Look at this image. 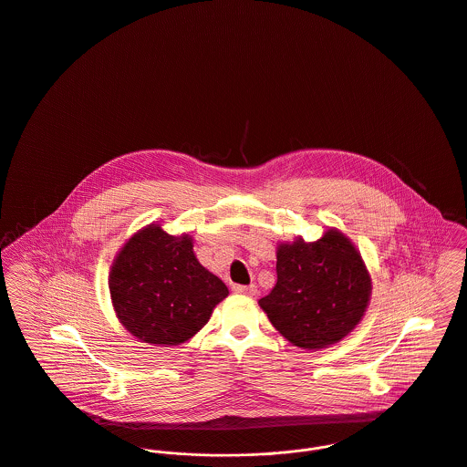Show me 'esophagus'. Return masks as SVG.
I'll return each instance as SVG.
<instances>
[{"label": "esophagus", "instance_id": "1", "mask_svg": "<svg viewBox=\"0 0 467 467\" xmlns=\"http://www.w3.org/2000/svg\"><path fill=\"white\" fill-rule=\"evenodd\" d=\"M233 292L234 294H244V296H256L258 288L254 285H249V286H245V285H233Z\"/></svg>", "mask_w": 467, "mask_h": 467}]
</instances>
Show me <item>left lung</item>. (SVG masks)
Instances as JSON below:
<instances>
[{
  "label": "left lung",
  "mask_w": 467,
  "mask_h": 467,
  "mask_svg": "<svg viewBox=\"0 0 467 467\" xmlns=\"http://www.w3.org/2000/svg\"><path fill=\"white\" fill-rule=\"evenodd\" d=\"M277 283L259 299L272 326L294 346L322 349L362 320L370 275L351 240L329 229L317 242L277 245Z\"/></svg>",
  "instance_id": "left-lung-1"
}]
</instances>
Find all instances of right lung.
<instances>
[{
	"label": "right lung",
	"mask_w": 467,
	"mask_h": 467,
	"mask_svg": "<svg viewBox=\"0 0 467 467\" xmlns=\"http://www.w3.org/2000/svg\"><path fill=\"white\" fill-rule=\"evenodd\" d=\"M109 290L127 331L164 348L190 340L229 294L195 258L190 234L171 236L157 223L121 247L110 266Z\"/></svg>",
	"instance_id": "1"
}]
</instances>
